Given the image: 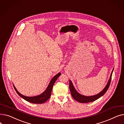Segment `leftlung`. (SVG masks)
<instances>
[{
	"label": "left lung",
	"mask_w": 124,
	"mask_h": 124,
	"mask_svg": "<svg viewBox=\"0 0 124 124\" xmlns=\"http://www.w3.org/2000/svg\"><path fill=\"white\" fill-rule=\"evenodd\" d=\"M113 70H114V68L112 71L111 74H110L109 79L107 84L106 86H105V87L103 89V90L100 93H99L97 94L94 95L85 96V95H84L80 94L75 88L72 81H71V80H69V88H70V90L71 92V95H72V96L73 97V99L75 100H76V101H78L79 102H81V103H87V102H92V101H93L97 100L98 99H99L100 97L102 96L104 94H105L107 92V91L108 90V89L109 86L110 81H111L112 75L113 74Z\"/></svg>",
	"instance_id": "8db88e82"
}]
</instances>
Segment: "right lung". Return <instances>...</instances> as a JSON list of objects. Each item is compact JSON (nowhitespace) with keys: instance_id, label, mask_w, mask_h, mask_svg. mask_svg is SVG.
Here are the masks:
<instances>
[{"instance_id":"right-lung-1","label":"right lung","mask_w":124,"mask_h":124,"mask_svg":"<svg viewBox=\"0 0 124 124\" xmlns=\"http://www.w3.org/2000/svg\"><path fill=\"white\" fill-rule=\"evenodd\" d=\"M61 75V73L59 72L56 75H55L51 80L48 87H47L46 89V90L44 91V92L36 96H27L23 95L18 92L16 87L15 86V85H14V87L17 93L21 97H22V98L24 100L33 103H39V104L43 103L46 101L50 97L52 88H53L54 84L58 78Z\"/></svg>"}]
</instances>
